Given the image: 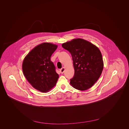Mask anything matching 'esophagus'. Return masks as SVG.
I'll use <instances>...</instances> for the list:
<instances>
[{
  "instance_id": "obj_1",
  "label": "esophagus",
  "mask_w": 129,
  "mask_h": 129,
  "mask_svg": "<svg viewBox=\"0 0 129 129\" xmlns=\"http://www.w3.org/2000/svg\"><path fill=\"white\" fill-rule=\"evenodd\" d=\"M64 71H65V68H62V69H61L59 70L60 73H61V74H63Z\"/></svg>"
}]
</instances>
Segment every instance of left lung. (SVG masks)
<instances>
[{
	"label": "left lung",
	"mask_w": 129,
	"mask_h": 129,
	"mask_svg": "<svg viewBox=\"0 0 129 129\" xmlns=\"http://www.w3.org/2000/svg\"><path fill=\"white\" fill-rule=\"evenodd\" d=\"M63 48L72 56L74 76L70 84L78 90L89 89L101 75L104 62L101 51L96 46L84 39H73L63 43Z\"/></svg>",
	"instance_id": "8db88e82"
}]
</instances>
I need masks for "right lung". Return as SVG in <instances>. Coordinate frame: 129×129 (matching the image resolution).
I'll list each match as a JSON object with an SVG mask.
<instances>
[{
    "label": "right lung",
    "instance_id": "obj_1",
    "mask_svg": "<svg viewBox=\"0 0 129 129\" xmlns=\"http://www.w3.org/2000/svg\"><path fill=\"white\" fill-rule=\"evenodd\" d=\"M58 46L44 43L30 51L23 59L22 69L28 81L35 89L47 92L54 87L59 78L51 56Z\"/></svg>",
    "mask_w": 129,
    "mask_h": 129
}]
</instances>
